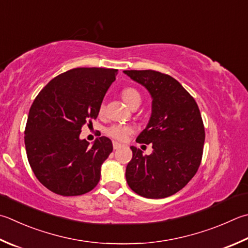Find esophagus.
I'll list each match as a JSON object with an SVG mask.
<instances>
[{
    "instance_id": "obj_1",
    "label": "esophagus",
    "mask_w": 248,
    "mask_h": 248,
    "mask_svg": "<svg viewBox=\"0 0 248 248\" xmlns=\"http://www.w3.org/2000/svg\"><path fill=\"white\" fill-rule=\"evenodd\" d=\"M121 147H122V144H121L120 142L113 141V149H114V150H118V149H120Z\"/></svg>"
}]
</instances>
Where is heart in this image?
<instances>
[{"label":"heart","instance_id":"1","mask_svg":"<svg viewBox=\"0 0 248 248\" xmlns=\"http://www.w3.org/2000/svg\"><path fill=\"white\" fill-rule=\"evenodd\" d=\"M122 98L123 100L127 104L129 107L133 104H135L136 101L141 100V97H140V94L138 91L135 90V88L132 87H127L122 92ZM100 113L104 111V105L100 106ZM132 127L129 126H125V125H111L108 128L106 129V133L108 136L114 138L116 140H124L127 138L128 135L132 133Z\"/></svg>","mask_w":248,"mask_h":248}]
</instances>
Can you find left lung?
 <instances>
[{
  "label": "left lung",
  "instance_id": "obj_1",
  "mask_svg": "<svg viewBox=\"0 0 248 248\" xmlns=\"http://www.w3.org/2000/svg\"><path fill=\"white\" fill-rule=\"evenodd\" d=\"M152 98L150 120L136 141L152 143L149 155L132 146L126 181L147 199H164L181 190L197 174L203 154L204 125L194 98L167 74L153 70H125Z\"/></svg>",
  "mask_w": 248,
  "mask_h": 248
}]
</instances>
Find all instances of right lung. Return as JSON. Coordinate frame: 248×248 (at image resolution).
Returning <instances> with one entry per match:
<instances>
[{
  "mask_svg": "<svg viewBox=\"0 0 248 248\" xmlns=\"http://www.w3.org/2000/svg\"><path fill=\"white\" fill-rule=\"evenodd\" d=\"M116 69L76 68L54 78L32 104L25 130L29 164L51 192L74 197L100 180L101 165L113 150L98 137L91 146L80 138L82 126L97 119Z\"/></svg>",
  "mask_w": 248,
  "mask_h": 248,
  "instance_id": "obj_1",
  "label": "right lung"
}]
</instances>
